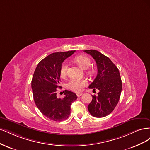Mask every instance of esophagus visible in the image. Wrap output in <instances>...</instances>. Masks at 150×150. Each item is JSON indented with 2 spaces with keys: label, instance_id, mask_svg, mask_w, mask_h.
Wrapping results in <instances>:
<instances>
[{
  "label": "esophagus",
  "instance_id": "1",
  "mask_svg": "<svg viewBox=\"0 0 150 150\" xmlns=\"http://www.w3.org/2000/svg\"><path fill=\"white\" fill-rule=\"evenodd\" d=\"M82 94H83L82 93H76V96H78V97H80V96L81 95H82Z\"/></svg>",
  "mask_w": 150,
  "mask_h": 150
}]
</instances>
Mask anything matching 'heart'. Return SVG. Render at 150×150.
I'll return each instance as SVG.
<instances>
[{
    "label": "heart",
    "instance_id": "1",
    "mask_svg": "<svg viewBox=\"0 0 150 150\" xmlns=\"http://www.w3.org/2000/svg\"><path fill=\"white\" fill-rule=\"evenodd\" d=\"M75 60L83 68V69H88L91 65V60L88 57L85 55H79L75 58ZM68 71V63L67 62H64L60 67V75L62 77H65L67 75ZM89 72H91L90 71ZM87 81L85 79H79L76 78H73L70 79L67 84V87L70 90L80 92L82 88L87 85Z\"/></svg>",
    "mask_w": 150,
    "mask_h": 150
}]
</instances>
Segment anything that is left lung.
<instances>
[{"mask_svg": "<svg viewBox=\"0 0 150 150\" xmlns=\"http://www.w3.org/2000/svg\"><path fill=\"white\" fill-rule=\"evenodd\" d=\"M95 60L98 73L89 88L98 89V95H92L88 106L94 117L102 118L112 113L118 103L122 90V82L118 68L108 57L95 50H84Z\"/></svg>", "mask_w": 150, "mask_h": 150, "instance_id": "left-lung-1", "label": "left lung"}]
</instances>
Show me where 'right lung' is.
<instances>
[{"instance_id":"1","label":"right lung","mask_w":150,"mask_h":150,"mask_svg":"<svg viewBox=\"0 0 150 150\" xmlns=\"http://www.w3.org/2000/svg\"><path fill=\"white\" fill-rule=\"evenodd\" d=\"M75 50L55 52L48 55L37 65L32 80V89L35 105L46 117L55 122L69 118L70 106L77 98L75 93L69 90L65 96L58 98L57 88H60V67L67 58Z\"/></svg>"}]
</instances>
